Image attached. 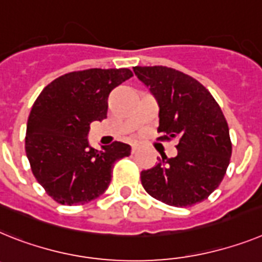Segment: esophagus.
<instances>
[{
  "label": "esophagus",
  "instance_id": "34e87169",
  "mask_svg": "<svg viewBox=\"0 0 262 262\" xmlns=\"http://www.w3.org/2000/svg\"><path fill=\"white\" fill-rule=\"evenodd\" d=\"M139 144H138V143H133V144H131V151H133V154H135L136 151H138V149H139Z\"/></svg>",
  "mask_w": 262,
  "mask_h": 262
}]
</instances>
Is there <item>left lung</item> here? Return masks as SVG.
Returning <instances> with one entry per match:
<instances>
[{"instance_id":"left-lung-1","label":"left lung","mask_w":262,"mask_h":262,"mask_svg":"<svg viewBox=\"0 0 262 262\" xmlns=\"http://www.w3.org/2000/svg\"><path fill=\"white\" fill-rule=\"evenodd\" d=\"M134 73L156 98L160 140L178 139V155L142 171L148 195L173 207L205 200L224 179L232 155L220 106L195 78L165 66H136Z\"/></svg>"}]
</instances>
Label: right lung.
Masks as SVG:
<instances>
[{"instance_id": "add662e5", "label": "right lung", "mask_w": 262, "mask_h": 262, "mask_svg": "<svg viewBox=\"0 0 262 262\" xmlns=\"http://www.w3.org/2000/svg\"><path fill=\"white\" fill-rule=\"evenodd\" d=\"M134 74L129 69L73 71L45 87L31 107L25 149L31 172L59 204H86L111 182L114 163L131 154L126 143L89 146L95 120L107 118L110 93Z\"/></svg>"}]
</instances>
